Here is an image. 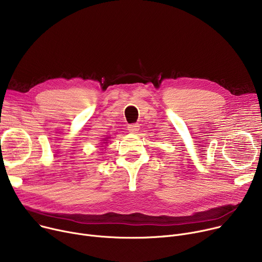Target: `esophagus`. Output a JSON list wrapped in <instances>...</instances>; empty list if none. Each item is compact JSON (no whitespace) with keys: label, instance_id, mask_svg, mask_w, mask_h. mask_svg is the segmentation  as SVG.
<instances>
[{"label":"esophagus","instance_id":"1","mask_svg":"<svg viewBox=\"0 0 262 262\" xmlns=\"http://www.w3.org/2000/svg\"><path fill=\"white\" fill-rule=\"evenodd\" d=\"M128 130L131 133H137L139 130V126L137 124H131L128 126Z\"/></svg>","mask_w":262,"mask_h":262}]
</instances>
